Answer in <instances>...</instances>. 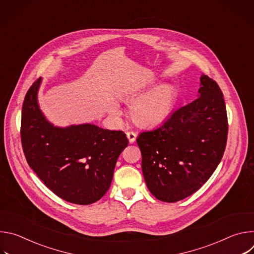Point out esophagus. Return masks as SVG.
Instances as JSON below:
<instances>
[{"instance_id":"obj_1","label":"esophagus","mask_w":254,"mask_h":254,"mask_svg":"<svg viewBox=\"0 0 254 254\" xmlns=\"http://www.w3.org/2000/svg\"><path fill=\"white\" fill-rule=\"evenodd\" d=\"M127 139H128V141H129L130 143L134 142V140H135V138H136V134H135L133 131H127Z\"/></svg>"}]
</instances>
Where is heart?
<instances>
[{"instance_id": "b5f03b06", "label": "heart", "mask_w": 254, "mask_h": 254, "mask_svg": "<svg viewBox=\"0 0 254 254\" xmlns=\"http://www.w3.org/2000/svg\"><path fill=\"white\" fill-rule=\"evenodd\" d=\"M140 93H136L135 96ZM133 97L130 98V100ZM127 101L129 100L126 99ZM176 101V90L171 84L158 86L148 93L137 97L129 106L131 120L141 127H154L166 121L171 115ZM108 113L118 118L121 108L118 103L111 101L107 105Z\"/></svg>"}]
</instances>
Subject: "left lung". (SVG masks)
<instances>
[{"label":"left lung","mask_w":254,"mask_h":254,"mask_svg":"<svg viewBox=\"0 0 254 254\" xmlns=\"http://www.w3.org/2000/svg\"><path fill=\"white\" fill-rule=\"evenodd\" d=\"M227 132L223 93L202 74L197 99L136 138L150 192L158 200L173 203L199 190L223 157Z\"/></svg>","instance_id":"1"}]
</instances>
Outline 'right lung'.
I'll return each instance as SVG.
<instances>
[{
    "instance_id": "obj_1",
    "label": "right lung",
    "mask_w": 254,
    "mask_h": 254,
    "mask_svg": "<svg viewBox=\"0 0 254 254\" xmlns=\"http://www.w3.org/2000/svg\"><path fill=\"white\" fill-rule=\"evenodd\" d=\"M41 83L42 78L34 82L23 103L21 139L26 160L61 199L92 204L110 189L118 158L128 140L122 130L92 124L54 126L39 106Z\"/></svg>"
}]
</instances>
